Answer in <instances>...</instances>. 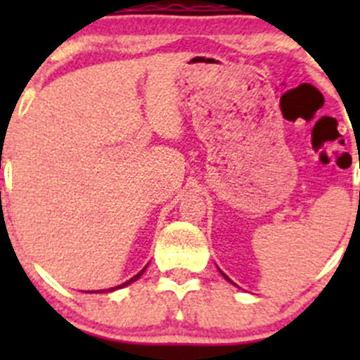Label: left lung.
Returning <instances> with one entry per match:
<instances>
[{"mask_svg": "<svg viewBox=\"0 0 360 360\" xmlns=\"http://www.w3.org/2000/svg\"><path fill=\"white\" fill-rule=\"evenodd\" d=\"M219 271H221V270H219ZM221 275H223V277H224V278H226V281H228V282H231V281H230V278H228V275H224V274H223V271H221ZM231 284H233V282H231Z\"/></svg>", "mask_w": 360, "mask_h": 360, "instance_id": "obj_1", "label": "left lung"}]
</instances>
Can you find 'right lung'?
I'll list each match as a JSON object with an SVG mask.
<instances>
[{
    "instance_id": "right-lung-1",
    "label": "right lung",
    "mask_w": 360,
    "mask_h": 360,
    "mask_svg": "<svg viewBox=\"0 0 360 360\" xmlns=\"http://www.w3.org/2000/svg\"><path fill=\"white\" fill-rule=\"evenodd\" d=\"M146 268H148V264H146V266H144V268H143V270H141V271H139V274H137V275H134V277H132V278H130V281L123 282V284L116 285V288H111V289H101V291H85V292H112V291H116V289H123V288H127V285H130V284H132V282H136V281H137V278H139V277H141V275H143V274H144V270H146Z\"/></svg>"
}]
</instances>
